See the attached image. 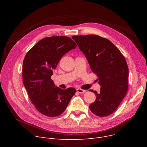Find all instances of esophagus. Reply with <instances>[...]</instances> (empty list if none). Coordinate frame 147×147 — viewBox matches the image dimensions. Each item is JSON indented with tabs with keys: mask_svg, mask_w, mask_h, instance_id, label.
<instances>
[{
	"mask_svg": "<svg viewBox=\"0 0 147 147\" xmlns=\"http://www.w3.org/2000/svg\"><path fill=\"white\" fill-rule=\"evenodd\" d=\"M77 92H78V93H80V94H82L84 92H86V90H82L81 88H77Z\"/></svg>",
	"mask_w": 147,
	"mask_h": 147,
	"instance_id": "obj_1",
	"label": "esophagus"
}]
</instances>
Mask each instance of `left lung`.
<instances>
[{"label": "left lung", "mask_w": 147, "mask_h": 147, "mask_svg": "<svg viewBox=\"0 0 147 147\" xmlns=\"http://www.w3.org/2000/svg\"><path fill=\"white\" fill-rule=\"evenodd\" d=\"M85 55L90 68L96 75L100 91L90 90L96 100L90 105L96 116H107L114 112L128 90L129 68L120 51L111 42L96 35L73 36Z\"/></svg>", "instance_id": "left-lung-1"}]
</instances>
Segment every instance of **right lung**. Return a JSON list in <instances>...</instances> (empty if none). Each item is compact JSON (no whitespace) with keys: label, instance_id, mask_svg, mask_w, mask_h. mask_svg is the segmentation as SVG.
<instances>
[{"label":"right lung","instance_id":"obj_1","mask_svg":"<svg viewBox=\"0 0 147 147\" xmlns=\"http://www.w3.org/2000/svg\"><path fill=\"white\" fill-rule=\"evenodd\" d=\"M76 44L69 37L53 36L39 40L26 55L23 64V84L36 109L49 117L61 115L76 90H63L51 79L53 70L61 57Z\"/></svg>","mask_w":147,"mask_h":147}]
</instances>
